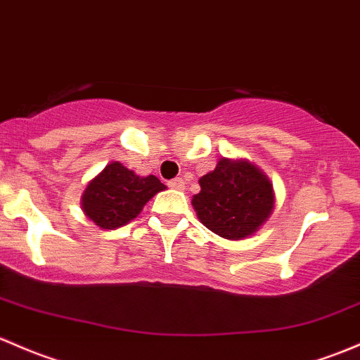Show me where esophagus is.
<instances>
[{
    "instance_id": "34e87169",
    "label": "esophagus",
    "mask_w": 360,
    "mask_h": 360,
    "mask_svg": "<svg viewBox=\"0 0 360 360\" xmlns=\"http://www.w3.org/2000/svg\"><path fill=\"white\" fill-rule=\"evenodd\" d=\"M169 186L174 188V190H184V181L181 177H176V179L169 181Z\"/></svg>"
}]
</instances>
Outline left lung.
<instances>
[{
	"instance_id": "obj_1",
	"label": "left lung",
	"mask_w": 360,
	"mask_h": 360,
	"mask_svg": "<svg viewBox=\"0 0 360 360\" xmlns=\"http://www.w3.org/2000/svg\"><path fill=\"white\" fill-rule=\"evenodd\" d=\"M191 205L200 222L226 240H243L269 219L274 191L269 177L247 160L221 158L200 177Z\"/></svg>"
}]
</instances>
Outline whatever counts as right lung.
Returning a JSON list of instances; mask_svg holds the SVG:
<instances>
[{
    "instance_id": "add662e5",
    "label": "right lung",
    "mask_w": 360,
    "mask_h": 360,
    "mask_svg": "<svg viewBox=\"0 0 360 360\" xmlns=\"http://www.w3.org/2000/svg\"><path fill=\"white\" fill-rule=\"evenodd\" d=\"M165 188L158 177L136 176L120 162H112L89 181L81 205L98 228L115 229L138 217L146 202Z\"/></svg>"
}]
</instances>
